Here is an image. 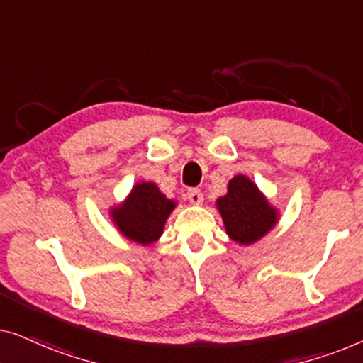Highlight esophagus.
Returning <instances> with one entry per match:
<instances>
[{
	"mask_svg": "<svg viewBox=\"0 0 363 363\" xmlns=\"http://www.w3.org/2000/svg\"><path fill=\"white\" fill-rule=\"evenodd\" d=\"M186 196H188V201H190L191 205H201L203 203V193L198 190V188H191V190H188Z\"/></svg>",
	"mask_w": 363,
	"mask_h": 363,
	"instance_id": "esophagus-1",
	"label": "esophagus"
}]
</instances>
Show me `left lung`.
<instances>
[{
  "mask_svg": "<svg viewBox=\"0 0 363 363\" xmlns=\"http://www.w3.org/2000/svg\"><path fill=\"white\" fill-rule=\"evenodd\" d=\"M216 206L228 236L240 245H252L277 223V211L245 175L228 183V193L218 198Z\"/></svg>",
  "mask_w": 363,
  "mask_h": 363,
  "instance_id": "left-lung-1",
  "label": "left lung"
}]
</instances>
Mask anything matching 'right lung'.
Masks as SVG:
<instances>
[{
	"label": "right lung",
	"instance_id": "right-lung-1",
	"mask_svg": "<svg viewBox=\"0 0 363 363\" xmlns=\"http://www.w3.org/2000/svg\"><path fill=\"white\" fill-rule=\"evenodd\" d=\"M175 201L168 200L155 183H137L125 203L113 208L111 216L118 231L138 245H152L163 233Z\"/></svg>",
	"mask_w": 363,
	"mask_h": 363
}]
</instances>
